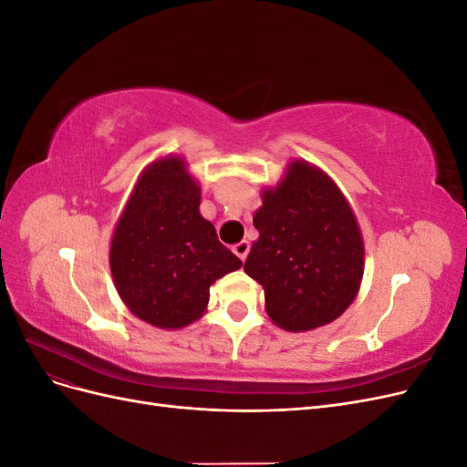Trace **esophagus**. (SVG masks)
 Returning a JSON list of instances; mask_svg holds the SVG:
<instances>
[{
    "instance_id": "esophagus-1",
    "label": "esophagus",
    "mask_w": 467,
    "mask_h": 467,
    "mask_svg": "<svg viewBox=\"0 0 467 467\" xmlns=\"http://www.w3.org/2000/svg\"><path fill=\"white\" fill-rule=\"evenodd\" d=\"M249 249H251V245H249V242H239V244H235L234 247H232V251L235 253V255L242 259V261H245L247 259V253H249Z\"/></svg>"
}]
</instances>
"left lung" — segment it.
I'll list each match as a JSON object with an SVG mask.
<instances>
[{
	"instance_id": "obj_1",
	"label": "left lung",
	"mask_w": 467,
	"mask_h": 467,
	"mask_svg": "<svg viewBox=\"0 0 467 467\" xmlns=\"http://www.w3.org/2000/svg\"><path fill=\"white\" fill-rule=\"evenodd\" d=\"M253 225L259 239L244 265L265 288L266 314L298 333L327 325L357 298L362 235L343 192L319 169L292 161L265 191Z\"/></svg>"
}]
</instances>
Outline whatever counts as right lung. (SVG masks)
<instances>
[{"instance_id": "1", "label": "right lung", "mask_w": 467, "mask_h": 467, "mask_svg": "<svg viewBox=\"0 0 467 467\" xmlns=\"http://www.w3.org/2000/svg\"><path fill=\"white\" fill-rule=\"evenodd\" d=\"M199 204L201 189L182 160H160L136 182L112 235L110 273L120 298L155 327L199 319L212 282L242 266Z\"/></svg>"}]
</instances>
